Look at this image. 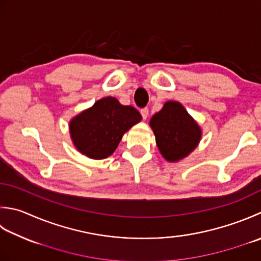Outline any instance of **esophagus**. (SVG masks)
I'll return each instance as SVG.
<instances>
[{
    "label": "esophagus",
    "mask_w": 261,
    "mask_h": 261,
    "mask_svg": "<svg viewBox=\"0 0 261 261\" xmlns=\"http://www.w3.org/2000/svg\"><path fill=\"white\" fill-rule=\"evenodd\" d=\"M140 114L142 116V119L146 120L148 117V114H149V110H148V107H142L140 110Z\"/></svg>",
    "instance_id": "34e87169"
}]
</instances>
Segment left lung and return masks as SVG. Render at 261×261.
Instances as JSON below:
<instances>
[{
  "mask_svg": "<svg viewBox=\"0 0 261 261\" xmlns=\"http://www.w3.org/2000/svg\"><path fill=\"white\" fill-rule=\"evenodd\" d=\"M156 144L163 157L177 162L197 147L201 130L180 103L167 101L150 120Z\"/></svg>",
  "mask_w": 261,
  "mask_h": 261,
  "instance_id": "1",
  "label": "left lung"
}]
</instances>
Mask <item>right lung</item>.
Returning <instances> with one entry per match:
<instances>
[{
    "mask_svg": "<svg viewBox=\"0 0 261 261\" xmlns=\"http://www.w3.org/2000/svg\"><path fill=\"white\" fill-rule=\"evenodd\" d=\"M140 120L135 107L121 105L114 97H105L73 117L70 134L81 154L103 160L113 154L125 131Z\"/></svg>",
    "mask_w": 261,
    "mask_h": 261,
    "instance_id": "obj_1",
    "label": "right lung"
}]
</instances>
